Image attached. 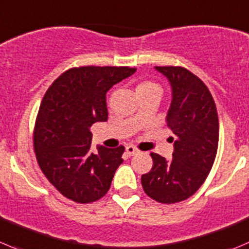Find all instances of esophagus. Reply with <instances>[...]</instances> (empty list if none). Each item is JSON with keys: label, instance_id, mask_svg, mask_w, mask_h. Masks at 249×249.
<instances>
[{"label": "esophagus", "instance_id": "esophagus-1", "mask_svg": "<svg viewBox=\"0 0 249 249\" xmlns=\"http://www.w3.org/2000/svg\"><path fill=\"white\" fill-rule=\"evenodd\" d=\"M125 149H126V153L129 154V156H134V154L139 153V149H137L135 146H132V144H127Z\"/></svg>", "mask_w": 249, "mask_h": 249}]
</instances>
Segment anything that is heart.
Returning a JSON list of instances; mask_svg holds the SVG:
<instances>
[{"mask_svg":"<svg viewBox=\"0 0 249 249\" xmlns=\"http://www.w3.org/2000/svg\"><path fill=\"white\" fill-rule=\"evenodd\" d=\"M160 91V88L152 81H142L136 86V92H146V91Z\"/></svg>","mask_w":249,"mask_h":249,"instance_id":"heart-1","label":"heart"}]
</instances>
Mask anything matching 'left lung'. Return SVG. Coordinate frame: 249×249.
<instances>
[{
    "mask_svg": "<svg viewBox=\"0 0 249 249\" xmlns=\"http://www.w3.org/2000/svg\"><path fill=\"white\" fill-rule=\"evenodd\" d=\"M171 85L166 125L175 135L173 159L151 153L153 166L141 176L147 196L164 204L191 197L203 185L216 157L219 119L206 84L183 67H156Z\"/></svg>",
    "mask_w": 249,
    "mask_h": 249,
    "instance_id": "1",
    "label": "left lung"
}]
</instances>
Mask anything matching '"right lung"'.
<instances>
[{
  "label": "right lung",
  "instance_id": "add662e5",
  "mask_svg": "<svg viewBox=\"0 0 249 249\" xmlns=\"http://www.w3.org/2000/svg\"><path fill=\"white\" fill-rule=\"evenodd\" d=\"M136 68L79 67L58 76L46 91L34 127V151L47 180L76 203L98 201L108 192L124 146L91 153L90 127L107 122L106 93Z\"/></svg>",
  "mask_w": 249,
  "mask_h": 249
}]
</instances>
